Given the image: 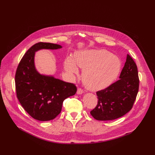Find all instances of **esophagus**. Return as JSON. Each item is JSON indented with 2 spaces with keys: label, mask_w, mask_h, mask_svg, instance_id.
<instances>
[{
  "label": "esophagus",
  "mask_w": 155,
  "mask_h": 155,
  "mask_svg": "<svg viewBox=\"0 0 155 155\" xmlns=\"http://www.w3.org/2000/svg\"><path fill=\"white\" fill-rule=\"evenodd\" d=\"M84 93V91H83V89H82L81 88H78V89H77V94H83Z\"/></svg>",
  "instance_id": "34e87169"
}]
</instances>
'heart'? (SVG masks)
<instances>
[{"label":"heart","mask_w":155,"mask_h":155,"mask_svg":"<svg viewBox=\"0 0 155 155\" xmlns=\"http://www.w3.org/2000/svg\"><path fill=\"white\" fill-rule=\"evenodd\" d=\"M74 60L69 56L64 68L70 74H77L78 67L84 70L82 80L85 87L92 91L102 90L110 85L118 77L121 61L116 55L105 50H90L78 52Z\"/></svg>","instance_id":"obj_1"}]
</instances>
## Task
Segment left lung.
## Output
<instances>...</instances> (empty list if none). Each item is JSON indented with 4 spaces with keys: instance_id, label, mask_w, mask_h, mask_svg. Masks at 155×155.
<instances>
[{
    "instance_id": "obj_1",
    "label": "left lung",
    "mask_w": 155,
    "mask_h": 155,
    "mask_svg": "<svg viewBox=\"0 0 155 155\" xmlns=\"http://www.w3.org/2000/svg\"><path fill=\"white\" fill-rule=\"evenodd\" d=\"M119 80L104 90L97 92L98 102L91 111L99 120H110L125 115L133 108L139 90L137 65L127 54Z\"/></svg>"
}]
</instances>
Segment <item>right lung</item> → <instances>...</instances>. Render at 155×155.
Returning a JSON list of instances; mask_svg holds the SVG:
<instances>
[{"label":"right lung","instance_id":"right-lung-1","mask_svg":"<svg viewBox=\"0 0 155 155\" xmlns=\"http://www.w3.org/2000/svg\"><path fill=\"white\" fill-rule=\"evenodd\" d=\"M61 48L59 45L50 43H36L24 54L16 70L15 84L18 99L24 109L38 120L54 119L61 112L64 100L75 95L77 91L75 84L41 75L35 68L36 51Z\"/></svg>","mask_w":155,"mask_h":155}]
</instances>
